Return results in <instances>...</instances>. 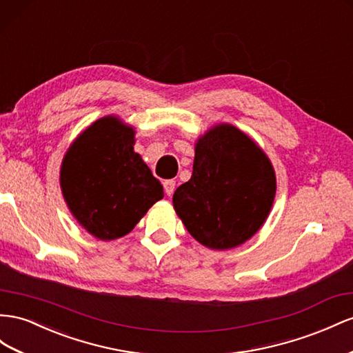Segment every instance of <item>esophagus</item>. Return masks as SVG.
Segmentation results:
<instances>
[{"label":"esophagus","mask_w":353,"mask_h":353,"mask_svg":"<svg viewBox=\"0 0 353 353\" xmlns=\"http://www.w3.org/2000/svg\"><path fill=\"white\" fill-rule=\"evenodd\" d=\"M163 187H165V192L168 196H172L174 192H175V181L174 179H166L163 183Z\"/></svg>","instance_id":"1"}]
</instances>
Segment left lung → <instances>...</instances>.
<instances>
[{
  "mask_svg": "<svg viewBox=\"0 0 353 353\" xmlns=\"http://www.w3.org/2000/svg\"><path fill=\"white\" fill-rule=\"evenodd\" d=\"M274 193V170L261 148L234 126L218 125L197 141L193 175L172 200L197 242L228 250L259 232Z\"/></svg>",
  "mask_w": 353,
  "mask_h": 353,
  "instance_id": "8db88e82",
  "label": "left lung"
}]
</instances>
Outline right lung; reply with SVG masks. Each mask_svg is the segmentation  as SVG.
<instances>
[{"mask_svg":"<svg viewBox=\"0 0 353 353\" xmlns=\"http://www.w3.org/2000/svg\"><path fill=\"white\" fill-rule=\"evenodd\" d=\"M132 128L103 117L74 141L61 169V187L72 215L94 237L128 234L163 197V187L133 151Z\"/></svg>","mask_w":353,"mask_h":353,"instance_id":"obj_1","label":"right lung"}]
</instances>
